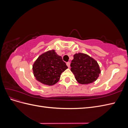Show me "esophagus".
Listing matches in <instances>:
<instances>
[{
  "label": "esophagus",
  "instance_id": "34e87169",
  "mask_svg": "<svg viewBox=\"0 0 128 128\" xmlns=\"http://www.w3.org/2000/svg\"><path fill=\"white\" fill-rule=\"evenodd\" d=\"M66 64L68 68H70V62H67L66 63Z\"/></svg>",
  "mask_w": 128,
  "mask_h": 128
}]
</instances>
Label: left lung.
I'll use <instances>...</instances> for the list:
<instances>
[{
	"mask_svg": "<svg viewBox=\"0 0 128 128\" xmlns=\"http://www.w3.org/2000/svg\"><path fill=\"white\" fill-rule=\"evenodd\" d=\"M70 67L76 80L81 84L94 82L101 72L97 62L86 54L82 53L74 55Z\"/></svg>",
	"mask_w": 128,
	"mask_h": 128,
	"instance_id": "left-lung-1",
	"label": "left lung"
}]
</instances>
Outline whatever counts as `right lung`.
<instances>
[{
  "mask_svg": "<svg viewBox=\"0 0 128 128\" xmlns=\"http://www.w3.org/2000/svg\"><path fill=\"white\" fill-rule=\"evenodd\" d=\"M68 68L62 57L54 50L42 54L34 62L33 72L36 79L42 84L53 86L59 80L61 73Z\"/></svg>",
  "mask_w": 128,
  "mask_h": 128,
  "instance_id": "1",
  "label": "right lung"
}]
</instances>
